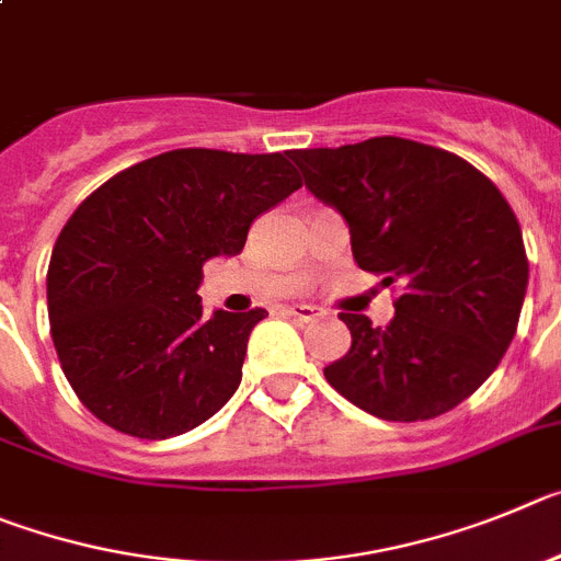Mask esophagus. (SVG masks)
<instances>
[{
    "label": "esophagus",
    "mask_w": 561,
    "mask_h": 561,
    "mask_svg": "<svg viewBox=\"0 0 561 561\" xmlns=\"http://www.w3.org/2000/svg\"><path fill=\"white\" fill-rule=\"evenodd\" d=\"M287 312L299 318V321H316V318L324 316V312L318 310V307H312V305H290V307H287Z\"/></svg>",
    "instance_id": "obj_1"
}]
</instances>
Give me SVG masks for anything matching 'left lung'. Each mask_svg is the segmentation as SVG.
<instances>
[{
  "mask_svg": "<svg viewBox=\"0 0 561 561\" xmlns=\"http://www.w3.org/2000/svg\"><path fill=\"white\" fill-rule=\"evenodd\" d=\"M290 159L350 224L357 265L386 287L400 282L388 327L341 312L352 350L324 368L327 382L388 422L453 411L506 355L526 299V245L508 201L461 156L400 136Z\"/></svg>",
  "mask_w": 561,
  "mask_h": 561,
  "instance_id": "1",
  "label": "left lung"
}]
</instances>
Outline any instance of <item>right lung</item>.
<instances>
[{
  "label": "right lung",
  "instance_id": "add662e5",
  "mask_svg": "<svg viewBox=\"0 0 561 561\" xmlns=\"http://www.w3.org/2000/svg\"><path fill=\"white\" fill-rule=\"evenodd\" d=\"M299 186L290 150L181 148L75 209L49 260L47 310L60 368L100 422L170 438L231 400L265 310L204 316V262L240 254L251 224Z\"/></svg>",
  "mask_w": 561,
  "mask_h": 561
}]
</instances>
